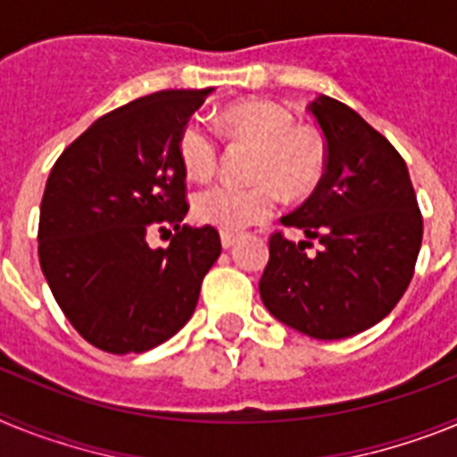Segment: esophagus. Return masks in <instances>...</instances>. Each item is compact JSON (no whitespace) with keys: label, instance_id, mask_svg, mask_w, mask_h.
Here are the masks:
<instances>
[{"label":"esophagus","instance_id":"34e87169","mask_svg":"<svg viewBox=\"0 0 457 457\" xmlns=\"http://www.w3.org/2000/svg\"><path fill=\"white\" fill-rule=\"evenodd\" d=\"M236 242H237V236H233V233H221V247L224 249H231Z\"/></svg>","mask_w":457,"mask_h":457}]
</instances>
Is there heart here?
Listing matches in <instances>:
<instances>
[{
	"instance_id": "heart-1",
	"label": "heart",
	"mask_w": 457,
	"mask_h": 457,
	"mask_svg": "<svg viewBox=\"0 0 457 457\" xmlns=\"http://www.w3.org/2000/svg\"><path fill=\"white\" fill-rule=\"evenodd\" d=\"M226 137L258 148L253 187L215 185L194 196V217L224 233H240L268 220L277 208L278 188L288 199H304L318 189L327 171V146L320 132L295 123L284 104L242 100L221 109ZM179 160L192 180H208L220 164V146L208 128L196 120L179 135Z\"/></svg>"
}]
</instances>
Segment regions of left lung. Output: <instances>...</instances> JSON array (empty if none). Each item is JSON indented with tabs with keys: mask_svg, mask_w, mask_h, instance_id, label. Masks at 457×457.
<instances>
[{
	"mask_svg": "<svg viewBox=\"0 0 457 457\" xmlns=\"http://www.w3.org/2000/svg\"><path fill=\"white\" fill-rule=\"evenodd\" d=\"M309 112L325 137V179L281 217L306 240L272 233L258 290L277 320L337 341L364 332L398 304L417 265L423 220L405 160L385 137L327 96ZM311 239L321 249L306 257Z\"/></svg>",
	"mask_w": 457,
	"mask_h": 457,
	"instance_id": "left-lung-1",
	"label": "left lung"
}]
</instances>
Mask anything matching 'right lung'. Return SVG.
<instances>
[{
	"label": "right lung",
	"instance_id": "right-lung-1",
	"mask_svg": "<svg viewBox=\"0 0 457 457\" xmlns=\"http://www.w3.org/2000/svg\"><path fill=\"white\" fill-rule=\"evenodd\" d=\"M210 91L132 100L100 116L52 167L40 201V270L63 316L104 353H146L183 329L220 258L217 228L183 224L187 173L176 148ZM155 230L172 237L167 250L147 247Z\"/></svg>",
	"mask_w": 457,
	"mask_h": 457
}]
</instances>
